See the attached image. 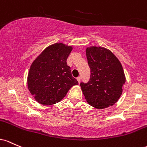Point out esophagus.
I'll return each mask as SVG.
<instances>
[{"mask_svg":"<svg viewBox=\"0 0 147 147\" xmlns=\"http://www.w3.org/2000/svg\"><path fill=\"white\" fill-rule=\"evenodd\" d=\"M76 79H77V80H78V83H80V77H78V78H77Z\"/></svg>","mask_w":147,"mask_h":147,"instance_id":"34e87169","label":"esophagus"}]
</instances>
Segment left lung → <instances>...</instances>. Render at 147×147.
Masks as SVG:
<instances>
[{
	"label": "left lung",
	"mask_w": 147,
	"mask_h": 147,
	"mask_svg": "<svg viewBox=\"0 0 147 147\" xmlns=\"http://www.w3.org/2000/svg\"><path fill=\"white\" fill-rule=\"evenodd\" d=\"M91 75L87 83H80L87 103L103 109L118 101L126 82L124 71L117 57L108 49L100 47L86 49Z\"/></svg>",
	"instance_id": "obj_1"
}]
</instances>
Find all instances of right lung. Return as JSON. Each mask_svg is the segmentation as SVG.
<instances>
[{
  "mask_svg": "<svg viewBox=\"0 0 147 147\" xmlns=\"http://www.w3.org/2000/svg\"><path fill=\"white\" fill-rule=\"evenodd\" d=\"M72 49L71 46L56 43L46 48L32 62L28 75V87L40 104L58 103L71 87L78 85L67 64Z\"/></svg>",
  "mask_w": 147,
  "mask_h": 147,
  "instance_id": "add662e5",
  "label": "right lung"
}]
</instances>
